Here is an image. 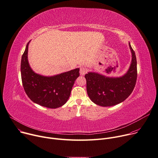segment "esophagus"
<instances>
[{"label": "esophagus", "mask_w": 158, "mask_h": 158, "mask_svg": "<svg viewBox=\"0 0 158 158\" xmlns=\"http://www.w3.org/2000/svg\"><path fill=\"white\" fill-rule=\"evenodd\" d=\"M87 72H88V70H87V69L85 67H81L80 69V73L81 75H85L87 73Z\"/></svg>", "instance_id": "esophagus-1"}]
</instances>
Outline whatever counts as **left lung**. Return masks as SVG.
<instances>
[{"instance_id": "obj_1", "label": "left lung", "mask_w": 158, "mask_h": 158, "mask_svg": "<svg viewBox=\"0 0 158 158\" xmlns=\"http://www.w3.org/2000/svg\"><path fill=\"white\" fill-rule=\"evenodd\" d=\"M132 61L127 73L120 78H109L90 72L85 75L86 92L90 100L98 106L110 107L124 101L132 92L137 80V60L130 43Z\"/></svg>"}]
</instances>
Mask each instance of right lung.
<instances>
[{
  "instance_id": "add662e5",
  "label": "right lung",
  "mask_w": 158,
  "mask_h": 158,
  "mask_svg": "<svg viewBox=\"0 0 158 158\" xmlns=\"http://www.w3.org/2000/svg\"><path fill=\"white\" fill-rule=\"evenodd\" d=\"M22 56L21 72L23 85L28 97L41 106L56 109L67 102L74 85L79 77V68L53 77H44L35 73L27 60L28 45Z\"/></svg>"
}]
</instances>
